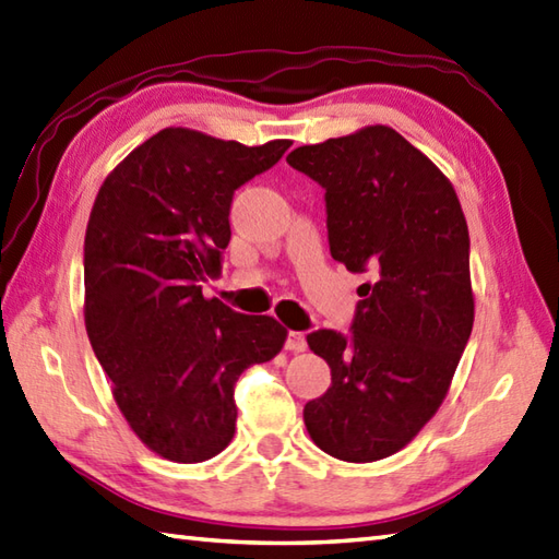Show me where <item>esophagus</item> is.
<instances>
[{
	"mask_svg": "<svg viewBox=\"0 0 559 559\" xmlns=\"http://www.w3.org/2000/svg\"><path fill=\"white\" fill-rule=\"evenodd\" d=\"M287 349L289 352H304L306 349V334L304 332H296V330H289L287 332Z\"/></svg>",
	"mask_w": 559,
	"mask_h": 559,
	"instance_id": "esophagus-1",
	"label": "esophagus"
}]
</instances>
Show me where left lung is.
<instances>
[{
	"label": "left lung",
	"mask_w": 559,
	"mask_h": 559,
	"mask_svg": "<svg viewBox=\"0 0 559 559\" xmlns=\"http://www.w3.org/2000/svg\"><path fill=\"white\" fill-rule=\"evenodd\" d=\"M287 163L325 189L334 260L356 275L352 330H316L332 384L304 406L342 462L400 452L438 412L474 328L468 227L448 177L390 127L301 145Z\"/></svg>",
	"instance_id": "8db88e82"
}]
</instances>
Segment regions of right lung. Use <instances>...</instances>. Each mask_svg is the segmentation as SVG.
Masks as SVG:
<instances>
[{
	"mask_svg": "<svg viewBox=\"0 0 559 559\" xmlns=\"http://www.w3.org/2000/svg\"><path fill=\"white\" fill-rule=\"evenodd\" d=\"M292 141L248 147L163 129L100 186L85 229V330L131 430L155 454L198 464L237 428L234 384L287 340L275 318L205 299L231 239L234 191Z\"/></svg>",
	"mask_w": 559,
	"mask_h": 559,
	"instance_id": "add662e5",
	"label": "right lung"
}]
</instances>
